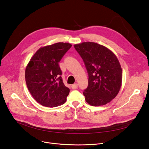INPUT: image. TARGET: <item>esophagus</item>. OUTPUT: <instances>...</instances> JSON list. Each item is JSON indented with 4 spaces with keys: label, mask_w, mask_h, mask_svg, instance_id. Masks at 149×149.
I'll return each instance as SVG.
<instances>
[{
    "label": "esophagus",
    "mask_w": 149,
    "mask_h": 149,
    "mask_svg": "<svg viewBox=\"0 0 149 149\" xmlns=\"http://www.w3.org/2000/svg\"><path fill=\"white\" fill-rule=\"evenodd\" d=\"M78 86V84L77 83H74V84L71 85V88H72V89H77Z\"/></svg>",
    "instance_id": "esophagus-1"
}]
</instances>
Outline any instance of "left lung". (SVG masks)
<instances>
[{
	"label": "left lung",
	"instance_id": "obj_1",
	"mask_svg": "<svg viewBox=\"0 0 149 149\" xmlns=\"http://www.w3.org/2000/svg\"><path fill=\"white\" fill-rule=\"evenodd\" d=\"M74 47L88 73V86L83 92L86 101L93 106L111 102L122 85L123 73L118 58L109 49L94 42H83Z\"/></svg>",
	"mask_w": 149,
	"mask_h": 149
}]
</instances>
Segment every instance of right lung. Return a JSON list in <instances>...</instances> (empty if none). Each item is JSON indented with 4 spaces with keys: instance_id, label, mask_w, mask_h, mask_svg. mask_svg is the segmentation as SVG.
I'll return each mask as SVG.
<instances>
[{
    "instance_id": "1",
    "label": "right lung",
    "mask_w": 149,
    "mask_h": 149,
    "mask_svg": "<svg viewBox=\"0 0 149 149\" xmlns=\"http://www.w3.org/2000/svg\"><path fill=\"white\" fill-rule=\"evenodd\" d=\"M59 42L40 48L25 69V81L31 96L40 104L55 107L63 104L70 89L63 82L58 63L71 47Z\"/></svg>"
}]
</instances>
